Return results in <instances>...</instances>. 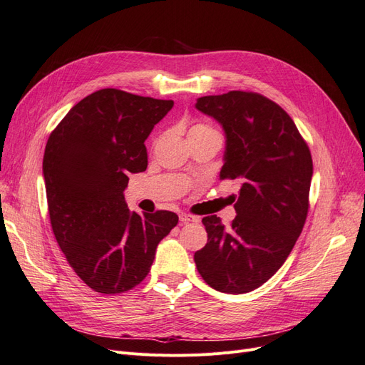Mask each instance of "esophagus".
<instances>
[{
	"instance_id": "obj_1",
	"label": "esophagus",
	"mask_w": 365,
	"mask_h": 365,
	"mask_svg": "<svg viewBox=\"0 0 365 365\" xmlns=\"http://www.w3.org/2000/svg\"><path fill=\"white\" fill-rule=\"evenodd\" d=\"M180 220H181V224H189V222H197V220H200V219H197L196 216L182 213V215H180Z\"/></svg>"
}]
</instances>
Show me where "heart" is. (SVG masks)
Here are the masks:
<instances>
[{
  "label": "heart",
  "mask_w": 365,
  "mask_h": 365,
  "mask_svg": "<svg viewBox=\"0 0 365 365\" xmlns=\"http://www.w3.org/2000/svg\"><path fill=\"white\" fill-rule=\"evenodd\" d=\"M201 129H210V128H207V126H204V125H197V126H193V128H192V130H201Z\"/></svg>",
  "instance_id": "obj_1"
}]
</instances>
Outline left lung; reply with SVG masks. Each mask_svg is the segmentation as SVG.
Masks as SVG:
<instances>
[{"label":"left lung","mask_w":365,"mask_h":365,"mask_svg":"<svg viewBox=\"0 0 365 365\" xmlns=\"http://www.w3.org/2000/svg\"><path fill=\"white\" fill-rule=\"evenodd\" d=\"M195 108L224 129L220 178L242 181L231 225L216 215L202 219L208 239L195 252V263L213 289L245 294L279 271L302 233L312 180L311 150L284 109L260 94L205 96Z\"/></svg>","instance_id":"left-lung-1"}]
</instances>
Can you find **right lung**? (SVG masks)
Wrapping results in <instances>:
<instances>
[{
    "mask_svg": "<svg viewBox=\"0 0 365 365\" xmlns=\"http://www.w3.org/2000/svg\"><path fill=\"white\" fill-rule=\"evenodd\" d=\"M173 106L105 88L74 105L51 132L42 161L54 237L74 272L101 294L134 288L150 271L178 216L130 213L129 173L148 168V140Z\"/></svg>",
    "mask_w": 365,
    "mask_h": 365,
    "instance_id": "1",
    "label": "right lung"
}]
</instances>
